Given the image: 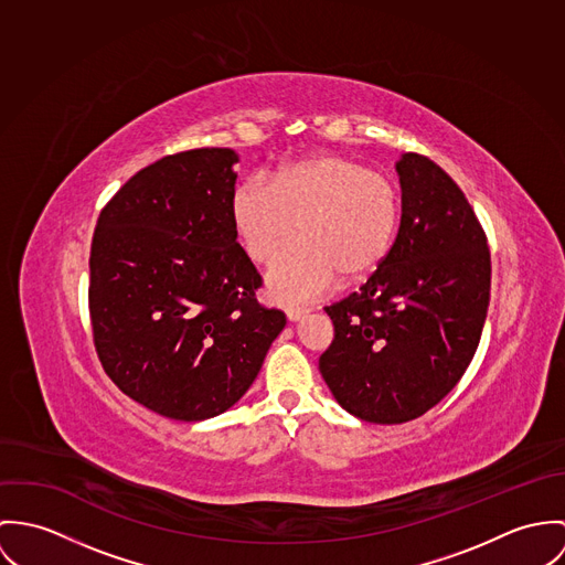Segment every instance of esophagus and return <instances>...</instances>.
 I'll return each instance as SVG.
<instances>
[{
  "mask_svg": "<svg viewBox=\"0 0 565 565\" xmlns=\"http://www.w3.org/2000/svg\"><path fill=\"white\" fill-rule=\"evenodd\" d=\"M286 316H288L290 322H297V320H301V318L308 316V310H303V308H290V310H286Z\"/></svg>",
  "mask_w": 565,
  "mask_h": 565,
  "instance_id": "34e87169",
  "label": "esophagus"
}]
</instances>
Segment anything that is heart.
Segmentation results:
<instances>
[{
	"label": "heart",
	"mask_w": 565,
	"mask_h": 565,
	"mask_svg": "<svg viewBox=\"0 0 565 565\" xmlns=\"http://www.w3.org/2000/svg\"><path fill=\"white\" fill-rule=\"evenodd\" d=\"M232 223L245 253L264 264L299 236L303 243L277 255L266 270L275 301H310L335 286L375 273L398 230V192L381 173L344 156H312L255 175L232 194Z\"/></svg>",
	"instance_id": "b5f03b06"
}]
</instances>
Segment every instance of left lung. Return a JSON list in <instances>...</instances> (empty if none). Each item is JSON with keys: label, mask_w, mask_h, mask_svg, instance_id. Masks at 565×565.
I'll list each match as a JSON object with an SVG mask.
<instances>
[{"label": "left lung", "mask_w": 565, "mask_h": 565, "mask_svg": "<svg viewBox=\"0 0 565 565\" xmlns=\"http://www.w3.org/2000/svg\"><path fill=\"white\" fill-rule=\"evenodd\" d=\"M401 225L371 279L324 308L333 342L318 369L342 409L375 425L429 412L475 358L490 306V249L459 186L403 153Z\"/></svg>", "instance_id": "obj_1"}]
</instances>
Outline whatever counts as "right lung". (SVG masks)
<instances>
[{
    "instance_id": "obj_1",
    "label": "right lung",
    "mask_w": 565,
    "mask_h": 565,
    "mask_svg": "<svg viewBox=\"0 0 565 565\" xmlns=\"http://www.w3.org/2000/svg\"><path fill=\"white\" fill-rule=\"evenodd\" d=\"M234 149H192L138 171L102 210L88 308L104 371L129 398L171 420L234 407L275 338L279 310L236 243Z\"/></svg>"
}]
</instances>
